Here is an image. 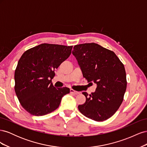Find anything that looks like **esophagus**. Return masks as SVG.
I'll return each instance as SVG.
<instances>
[{
  "mask_svg": "<svg viewBox=\"0 0 147 147\" xmlns=\"http://www.w3.org/2000/svg\"><path fill=\"white\" fill-rule=\"evenodd\" d=\"M70 93H72V94H75V95L78 94L79 93H80L79 92H78V91H75V90H74L73 89H71V90H70Z\"/></svg>",
  "mask_w": 147,
  "mask_h": 147,
  "instance_id": "obj_1",
  "label": "esophagus"
}]
</instances>
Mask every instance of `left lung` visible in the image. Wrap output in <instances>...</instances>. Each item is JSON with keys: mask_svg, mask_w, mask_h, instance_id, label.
<instances>
[{"mask_svg": "<svg viewBox=\"0 0 147 147\" xmlns=\"http://www.w3.org/2000/svg\"><path fill=\"white\" fill-rule=\"evenodd\" d=\"M73 55L88 82L97 84L96 91L83 94L86 102L78 108L83 115L96 121L110 118L122 104L127 81L124 66L115 53L97 43L74 46Z\"/></svg>", "mask_w": 147, "mask_h": 147, "instance_id": "8db88e82", "label": "left lung"}]
</instances>
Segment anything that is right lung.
I'll use <instances>...</instances> for the list:
<instances>
[{"mask_svg":"<svg viewBox=\"0 0 147 147\" xmlns=\"http://www.w3.org/2000/svg\"><path fill=\"white\" fill-rule=\"evenodd\" d=\"M73 46L42 43L26 51L15 72V91L21 106L30 115L43 116L58 108L67 87L56 88L55 70L69 57Z\"/></svg>","mask_w":147,"mask_h":147,"instance_id":"add662e5","label":"right lung"}]
</instances>
